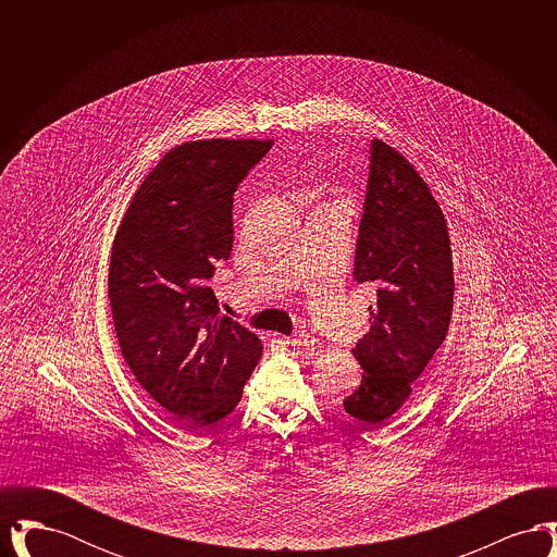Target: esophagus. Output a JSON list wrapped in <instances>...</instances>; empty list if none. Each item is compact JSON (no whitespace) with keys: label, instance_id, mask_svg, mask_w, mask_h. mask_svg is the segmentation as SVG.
Instances as JSON below:
<instances>
[{"label":"esophagus","instance_id":"34e87169","mask_svg":"<svg viewBox=\"0 0 557 557\" xmlns=\"http://www.w3.org/2000/svg\"><path fill=\"white\" fill-rule=\"evenodd\" d=\"M284 345L288 346H305V348H313V346L318 345V341L309 334V332H296L294 336H288V338H284Z\"/></svg>","mask_w":557,"mask_h":557}]
</instances>
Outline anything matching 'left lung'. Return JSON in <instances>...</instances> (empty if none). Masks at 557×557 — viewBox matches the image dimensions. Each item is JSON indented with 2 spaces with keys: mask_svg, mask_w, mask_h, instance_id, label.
Instances as JSON below:
<instances>
[{
  "mask_svg": "<svg viewBox=\"0 0 557 557\" xmlns=\"http://www.w3.org/2000/svg\"><path fill=\"white\" fill-rule=\"evenodd\" d=\"M352 275L377 290L370 332L352 348L363 377L345 409L380 428L443 345L455 290L445 214L411 162L382 139L371 141Z\"/></svg>",
  "mask_w": 557,
  "mask_h": 557,
  "instance_id": "1",
  "label": "left lung"
}]
</instances>
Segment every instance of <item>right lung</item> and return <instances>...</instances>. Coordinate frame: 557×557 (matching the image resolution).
<instances>
[{"instance_id": "obj_1", "label": "right lung", "mask_w": 557, "mask_h": 557, "mask_svg": "<svg viewBox=\"0 0 557 557\" xmlns=\"http://www.w3.org/2000/svg\"><path fill=\"white\" fill-rule=\"evenodd\" d=\"M271 139H200L164 154L112 244L108 298L121 352L184 430L230 416L263 345L219 313L209 280L234 244V191Z\"/></svg>"}]
</instances>
